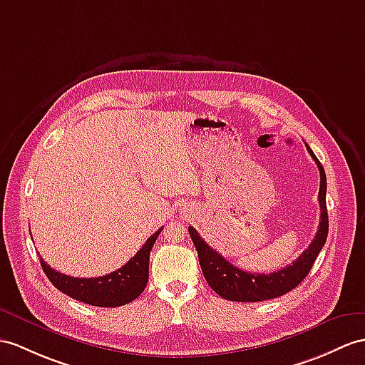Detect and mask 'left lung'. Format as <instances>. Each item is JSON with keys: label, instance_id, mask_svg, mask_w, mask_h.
Segmentation results:
<instances>
[{"label": "left lung", "instance_id": "obj_1", "mask_svg": "<svg viewBox=\"0 0 365 365\" xmlns=\"http://www.w3.org/2000/svg\"><path fill=\"white\" fill-rule=\"evenodd\" d=\"M311 158L317 164L321 173V187H319V206H321V221L313 242L299 255V259L292 262L287 268L274 271L271 274H254L238 269L237 266L229 263L225 257H221L215 250L204 242L197 232V229L189 226V234L198 252V259L204 279L209 287L226 300L234 302H262L268 299L280 297L294 289L299 283L307 277L309 269L313 268L316 257L321 252L328 235V213H327V175L324 167L313 153V150L305 144Z\"/></svg>", "mask_w": 365, "mask_h": 365}]
</instances>
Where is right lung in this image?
<instances>
[{
  "label": "right lung",
  "mask_w": 365,
  "mask_h": 365,
  "mask_svg": "<svg viewBox=\"0 0 365 365\" xmlns=\"http://www.w3.org/2000/svg\"><path fill=\"white\" fill-rule=\"evenodd\" d=\"M161 230L163 227L156 230L136 252V255L128 260V263L110 274L102 275V277H71V275L52 269L49 264H46V262L40 259L41 268L44 274L48 275L52 285L78 302L103 308L125 305L130 304L131 300L138 299L147 287L150 251L153 250V245L158 235L161 234Z\"/></svg>",
  "instance_id": "add662e5"
}]
</instances>
